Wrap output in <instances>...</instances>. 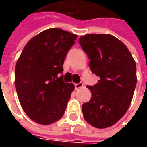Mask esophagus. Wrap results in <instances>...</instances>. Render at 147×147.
<instances>
[{"label": "esophagus", "mask_w": 147, "mask_h": 147, "mask_svg": "<svg viewBox=\"0 0 147 147\" xmlns=\"http://www.w3.org/2000/svg\"><path fill=\"white\" fill-rule=\"evenodd\" d=\"M83 87V84H82V82H78V83H76V84H74V88L76 90L78 89H79V88H81Z\"/></svg>", "instance_id": "esophagus-1"}]
</instances>
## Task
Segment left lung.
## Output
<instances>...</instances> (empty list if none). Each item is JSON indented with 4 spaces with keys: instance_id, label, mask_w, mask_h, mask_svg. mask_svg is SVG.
Returning <instances> with one entry per match:
<instances>
[{
    "instance_id": "8db88e82",
    "label": "left lung",
    "mask_w": 147,
    "mask_h": 147,
    "mask_svg": "<svg viewBox=\"0 0 147 147\" xmlns=\"http://www.w3.org/2000/svg\"><path fill=\"white\" fill-rule=\"evenodd\" d=\"M90 59V69L100 78L88 86L92 98L83 103L82 115L97 128L114 125L127 112L137 84V68L127 47L109 34H88L78 40Z\"/></svg>"
}]
</instances>
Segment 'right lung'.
Returning <instances> with one entry per match:
<instances>
[{
	"mask_svg": "<svg viewBox=\"0 0 147 147\" xmlns=\"http://www.w3.org/2000/svg\"><path fill=\"white\" fill-rule=\"evenodd\" d=\"M77 37L60 28L45 30L26 44L16 63L14 84L20 105L37 123H53L65 114L74 85L59 76Z\"/></svg>",
	"mask_w": 147,
	"mask_h": 147,
	"instance_id": "add662e5",
	"label": "right lung"
}]
</instances>
